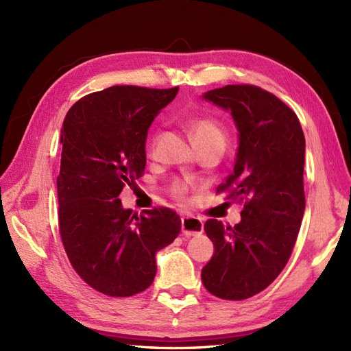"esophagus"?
Listing matches in <instances>:
<instances>
[{"mask_svg": "<svg viewBox=\"0 0 351 351\" xmlns=\"http://www.w3.org/2000/svg\"><path fill=\"white\" fill-rule=\"evenodd\" d=\"M204 231V221L193 215H187L182 218V232L187 237L199 236Z\"/></svg>", "mask_w": 351, "mask_h": 351, "instance_id": "1", "label": "esophagus"}]
</instances>
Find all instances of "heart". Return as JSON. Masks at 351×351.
Masks as SVG:
<instances>
[{
  "label": "heart",
  "instance_id": "heart-1",
  "mask_svg": "<svg viewBox=\"0 0 351 351\" xmlns=\"http://www.w3.org/2000/svg\"><path fill=\"white\" fill-rule=\"evenodd\" d=\"M190 132H192L193 141L197 147L202 146H218L224 151L227 145V133L222 127L212 119H206V117H202V119H195L190 121ZM156 147V136H154L149 142V154H155ZM171 195L177 200H186L189 193V184L183 180H176L171 184Z\"/></svg>",
  "mask_w": 351,
  "mask_h": 351
}]
</instances>
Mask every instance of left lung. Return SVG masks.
I'll return each mask as SVG.
<instances>
[{"label":"left lung","instance_id":"left-lung-1","mask_svg":"<svg viewBox=\"0 0 351 351\" xmlns=\"http://www.w3.org/2000/svg\"><path fill=\"white\" fill-rule=\"evenodd\" d=\"M231 112L239 130L232 171L217 193L243 204L241 221L205 222L215 253L202 269L205 289L219 299L261 293L289 262L304 212V134L295 112L253 84H227L204 95Z\"/></svg>","mask_w":351,"mask_h":351}]
</instances>
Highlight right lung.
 Segmentation results:
<instances>
[{
  "mask_svg": "<svg viewBox=\"0 0 351 351\" xmlns=\"http://www.w3.org/2000/svg\"><path fill=\"white\" fill-rule=\"evenodd\" d=\"M177 92V86H111L79 99L62 123L60 236L74 271L102 294L146 290L156 274V252L182 230L173 209L137 215L119 199L123 187L142 177L147 129Z\"/></svg>",
  "mask_w": 351,
  "mask_h": 351,
  "instance_id": "obj_1",
  "label": "right lung"
}]
</instances>
